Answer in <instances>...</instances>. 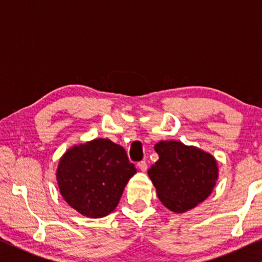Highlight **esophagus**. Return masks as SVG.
<instances>
[{
	"label": "esophagus",
	"mask_w": 262,
	"mask_h": 262,
	"mask_svg": "<svg viewBox=\"0 0 262 262\" xmlns=\"http://www.w3.org/2000/svg\"><path fill=\"white\" fill-rule=\"evenodd\" d=\"M137 166H139V168L142 172H145V171H147V168H148V164L145 161H142V162H139Z\"/></svg>",
	"instance_id": "34e87169"
}]
</instances>
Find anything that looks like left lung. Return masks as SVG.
Here are the masks:
<instances>
[{
	"instance_id": "left-lung-1",
	"label": "left lung",
	"mask_w": 262,
	"mask_h": 262,
	"mask_svg": "<svg viewBox=\"0 0 262 262\" xmlns=\"http://www.w3.org/2000/svg\"><path fill=\"white\" fill-rule=\"evenodd\" d=\"M155 150L159 159L148 174L167 209L184 212L209 196L219 178L217 163L210 154L178 141H161Z\"/></svg>"
}]
</instances>
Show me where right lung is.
<instances>
[{
  "mask_svg": "<svg viewBox=\"0 0 262 262\" xmlns=\"http://www.w3.org/2000/svg\"><path fill=\"white\" fill-rule=\"evenodd\" d=\"M136 173L121 145L107 139L75 145L60 159L56 179L66 202L79 214L99 219L115 209Z\"/></svg>",
  "mask_w": 262,
  "mask_h": 262,
  "instance_id": "1",
  "label": "right lung"
}]
</instances>
